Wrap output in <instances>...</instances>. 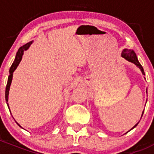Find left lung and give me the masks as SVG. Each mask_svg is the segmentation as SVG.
<instances>
[{"label":"left lung","instance_id":"8db88e82","mask_svg":"<svg viewBox=\"0 0 154 154\" xmlns=\"http://www.w3.org/2000/svg\"><path fill=\"white\" fill-rule=\"evenodd\" d=\"M121 56L122 57V58H124L125 59H126L128 61H129V62H131V63H133V64H135V65L137 66V67L139 68V69H140L141 72H142V74H143V75H145V72H144L143 67H142V66L141 65V64L139 62V61H138V58H137V56H136V54L135 53V52H134V50H128V49H124V50H122V52ZM146 93H148V90H146ZM143 113H144V110H143V112H142V116H141V118L142 117V115H143ZM138 123H139V122H138ZM138 123L134 125V126L133 127V128H131L130 131H131V130L134 129V128H136V127L137 126ZM130 131H128L127 133L129 132ZM127 133H126V134H127Z\"/></svg>","mask_w":154,"mask_h":154}]
</instances>
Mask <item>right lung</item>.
I'll return each mask as SVG.
<instances>
[{
	"mask_svg": "<svg viewBox=\"0 0 154 154\" xmlns=\"http://www.w3.org/2000/svg\"><path fill=\"white\" fill-rule=\"evenodd\" d=\"M32 44V42H29V43H27V44H24V45L22 46V47H20V48L18 49V52H17V53H16V55H15V61H13V63H12V66H11L10 69H9V77H8L7 85H6V92H5V98H6V104H7V106H8V107H9V104H8V99H9V89H10V85H11V83H12V76H13V72H14V71L16 69V68L18 67V64H20V61H21L22 57H23V53H24V51H26V50H27L28 49H29V47H30V45H31ZM16 123L18 124L19 127H20V128H22V127L20 126V125H19L18 123L17 122H16Z\"/></svg>",
	"mask_w": 154,
	"mask_h": 154,
	"instance_id": "obj_1",
	"label": "right lung"
}]
</instances>
